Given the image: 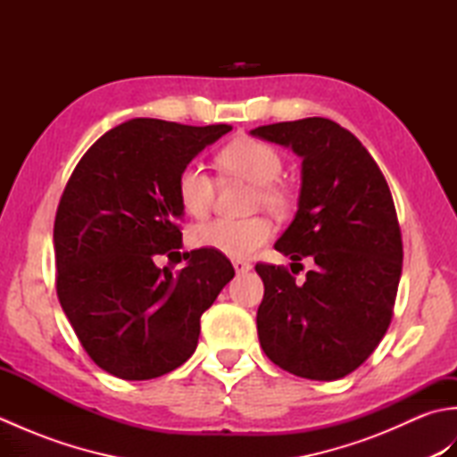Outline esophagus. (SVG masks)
I'll return each instance as SVG.
<instances>
[{
  "mask_svg": "<svg viewBox=\"0 0 457 457\" xmlns=\"http://www.w3.org/2000/svg\"><path fill=\"white\" fill-rule=\"evenodd\" d=\"M231 263H234L236 273H247V270L251 269V263H249V261H245V259H234V261H231Z\"/></svg>",
  "mask_w": 457,
  "mask_h": 457,
  "instance_id": "esophagus-1",
  "label": "esophagus"
}]
</instances>
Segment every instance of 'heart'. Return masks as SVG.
Returning <instances> with one entry per match:
<instances>
[{
    "instance_id": "obj_1",
    "label": "heart",
    "mask_w": 457,
    "mask_h": 457,
    "mask_svg": "<svg viewBox=\"0 0 457 457\" xmlns=\"http://www.w3.org/2000/svg\"><path fill=\"white\" fill-rule=\"evenodd\" d=\"M218 164L223 174L244 179L255 184V206H265L273 213H287L293 206V196L287 184L278 180L283 170L280 153L261 139L241 137L226 145L218 154ZM177 194L184 212L202 218L212 210L216 200V180L200 164L188 162L179 174ZM273 221L265 216L245 220L216 218L198 223L192 229V245L216 251L228 257H247L273 237Z\"/></svg>"
}]
</instances>
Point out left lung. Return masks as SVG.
Masks as SVG:
<instances>
[{"instance_id":"1","label":"left lung","mask_w":457,"mask_h":457,"mask_svg":"<svg viewBox=\"0 0 457 457\" xmlns=\"http://www.w3.org/2000/svg\"><path fill=\"white\" fill-rule=\"evenodd\" d=\"M303 157L298 212L275 249L314 261L304 285L288 267L257 263L265 295L257 334L285 371L334 381L375 352L391 324L403 237L381 169L352 131L326 118L251 129Z\"/></svg>"}]
</instances>
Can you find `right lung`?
Instances as JSON below:
<instances>
[{
    "instance_id": "1",
    "label": "right lung",
    "mask_w": 457,
    "mask_h": 457,
    "mask_svg": "<svg viewBox=\"0 0 457 457\" xmlns=\"http://www.w3.org/2000/svg\"><path fill=\"white\" fill-rule=\"evenodd\" d=\"M231 131L139 118L104 133L76 164L54 218L56 296L92 361L125 381L180 367L200 316L236 270L210 249L179 273L154 257L179 253L180 170ZM180 255V253H179Z\"/></svg>"
}]
</instances>
